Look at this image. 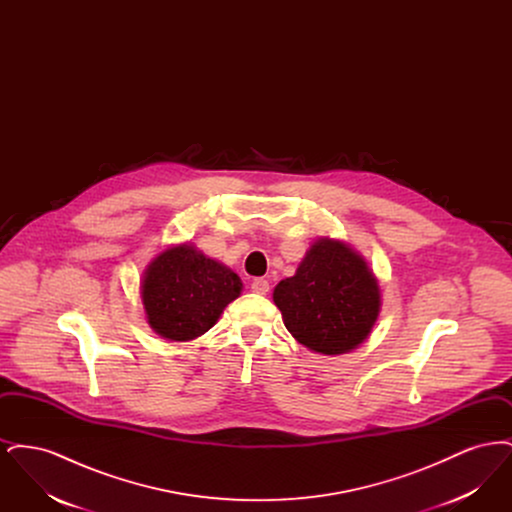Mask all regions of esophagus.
I'll return each instance as SVG.
<instances>
[{
    "label": "esophagus",
    "instance_id": "esophagus-1",
    "mask_svg": "<svg viewBox=\"0 0 512 512\" xmlns=\"http://www.w3.org/2000/svg\"><path fill=\"white\" fill-rule=\"evenodd\" d=\"M251 290L255 293H259V295H267L268 290H270L268 280H265V278H255V280L251 282Z\"/></svg>",
    "mask_w": 512,
    "mask_h": 512
}]
</instances>
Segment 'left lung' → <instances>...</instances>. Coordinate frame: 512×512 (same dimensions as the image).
<instances>
[{
    "instance_id": "obj_1",
    "label": "left lung",
    "mask_w": 512,
    "mask_h": 512,
    "mask_svg": "<svg viewBox=\"0 0 512 512\" xmlns=\"http://www.w3.org/2000/svg\"><path fill=\"white\" fill-rule=\"evenodd\" d=\"M272 297L293 338L322 355L355 349L380 313L378 282L363 257L332 240L315 242Z\"/></svg>"
}]
</instances>
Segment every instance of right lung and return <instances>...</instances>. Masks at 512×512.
<instances>
[{
	"instance_id": "obj_1",
	"label": "right lung",
	"mask_w": 512,
	"mask_h": 512,
	"mask_svg": "<svg viewBox=\"0 0 512 512\" xmlns=\"http://www.w3.org/2000/svg\"><path fill=\"white\" fill-rule=\"evenodd\" d=\"M242 292L236 272L190 245L163 251L146 270L142 301L149 326L163 338L194 340Z\"/></svg>"
}]
</instances>
